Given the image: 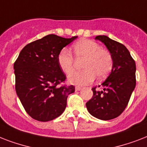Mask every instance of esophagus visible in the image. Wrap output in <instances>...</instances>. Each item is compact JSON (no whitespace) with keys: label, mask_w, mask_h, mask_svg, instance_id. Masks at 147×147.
<instances>
[{"label":"esophagus","mask_w":147,"mask_h":147,"mask_svg":"<svg viewBox=\"0 0 147 147\" xmlns=\"http://www.w3.org/2000/svg\"><path fill=\"white\" fill-rule=\"evenodd\" d=\"M80 90H82V87H79V86H76V91H80Z\"/></svg>","instance_id":"1"}]
</instances>
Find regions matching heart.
Segmentation results:
<instances>
[{
	"mask_svg": "<svg viewBox=\"0 0 147 147\" xmlns=\"http://www.w3.org/2000/svg\"><path fill=\"white\" fill-rule=\"evenodd\" d=\"M74 55L78 61L84 60L82 71H76L68 77L69 82L76 85H85L95 79L107 77L113 67V58L107 50L90 40H82L73 45ZM58 64L65 74L74 70L76 60L67 49H62L57 56Z\"/></svg>",
	"mask_w": 147,
	"mask_h": 147,
	"instance_id": "heart-1",
	"label": "heart"
}]
</instances>
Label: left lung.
Masks as SVG:
<instances>
[{"mask_svg": "<svg viewBox=\"0 0 147 147\" xmlns=\"http://www.w3.org/2000/svg\"><path fill=\"white\" fill-rule=\"evenodd\" d=\"M113 58V67L100 85L102 91L92 88L93 96L86 103L92 116L103 121L114 119L124 111L136 86V64L125 46L107 36H97ZM100 87V85L98 86Z\"/></svg>", "mask_w": 147, "mask_h": 147, "instance_id": "left-lung-1", "label": "left lung"}]
</instances>
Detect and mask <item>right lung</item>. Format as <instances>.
I'll use <instances>...</instances> for the list:
<instances>
[{
	"mask_svg": "<svg viewBox=\"0 0 147 147\" xmlns=\"http://www.w3.org/2000/svg\"><path fill=\"white\" fill-rule=\"evenodd\" d=\"M78 36L50 34L29 43L13 65L16 92L26 113L36 121H52L63 113L73 85L58 86L66 76L58 64L60 51Z\"/></svg>",
	"mask_w": 147,
	"mask_h": 147,
	"instance_id": "1",
	"label": "right lung"
}]
</instances>
